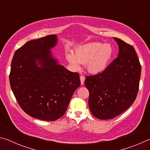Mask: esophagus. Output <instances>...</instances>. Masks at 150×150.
<instances>
[{
  "label": "esophagus",
  "instance_id": "34e87169",
  "mask_svg": "<svg viewBox=\"0 0 150 150\" xmlns=\"http://www.w3.org/2000/svg\"><path fill=\"white\" fill-rule=\"evenodd\" d=\"M80 80H81V85H83L84 84V81L85 80V77L84 76H80Z\"/></svg>",
  "mask_w": 150,
  "mask_h": 150
}]
</instances>
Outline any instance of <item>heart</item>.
Returning <instances> with one entry per match:
<instances>
[{
    "label": "heart",
    "instance_id": "obj_1",
    "mask_svg": "<svg viewBox=\"0 0 150 150\" xmlns=\"http://www.w3.org/2000/svg\"><path fill=\"white\" fill-rule=\"evenodd\" d=\"M113 55V49L110 44L93 42L81 45L75 53L67 52L66 58L75 69L80 68V63L86 64L91 74H98L106 69Z\"/></svg>",
    "mask_w": 150,
    "mask_h": 150
}]
</instances>
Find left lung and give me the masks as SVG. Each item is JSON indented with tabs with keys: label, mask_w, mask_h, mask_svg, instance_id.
<instances>
[{
	"label": "left lung",
	"mask_w": 150,
	"mask_h": 150,
	"mask_svg": "<svg viewBox=\"0 0 150 150\" xmlns=\"http://www.w3.org/2000/svg\"><path fill=\"white\" fill-rule=\"evenodd\" d=\"M118 57L102 73L86 76L88 106L93 115L108 120L120 115L135 100L139 89L141 65L132 45L114 38Z\"/></svg>",
	"instance_id": "obj_1"
}]
</instances>
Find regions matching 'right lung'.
I'll return each mask as SVG.
<instances>
[{
  "instance_id": "right-lung-1",
  "label": "right lung",
  "mask_w": 150,
  "mask_h": 150,
  "mask_svg": "<svg viewBox=\"0 0 150 150\" xmlns=\"http://www.w3.org/2000/svg\"><path fill=\"white\" fill-rule=\"evenodd\" d=\"M57 42L49 35L26 42L15 52L9 75L12 92L20 107L33 118L54 121L64 115L79 75L67 70L53 57Z\"/></svg>"
}]
</instances>
